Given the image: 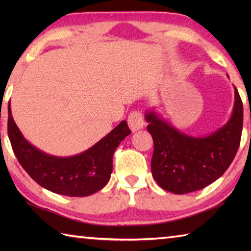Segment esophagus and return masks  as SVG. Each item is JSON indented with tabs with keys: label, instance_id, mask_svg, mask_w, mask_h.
Instances as JSON below:
<instances>
[{
	"label": "esophagus",
	"instance_id": "esophagus-1",
	"mask_svg": "<svg viewBox=\"0 0 251 251\" xmlns=\"http://www.w3.org/2000/svg\"><path fill=\"white\" fill-rule=\"evenodd\" d=\"M127 123H128V126L131 131H137L142 129L144 125H145L143 114L138 112V110H135V112L129 114L128 118H127Z\"/></svg>",
	"mask_w": 251,
	"mask_h": 251
}]
</instances>
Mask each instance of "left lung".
<instances>
[{
  "label": "left lung",
  "instance_id": "1",
  "mask_svg": "<svg viewBox=\"0 0 251 251\" xmlns=\"http://www.w3.org/2000/svg\"><path fill=\"white\" fill-rule=\"evenodd\" d=\"M147 130L154 141L151 174L161 188L177 195L196 192L217 180L230 166L243 131V101L235 87L229 121L203 137L186 135L147 110Z\"/></svg>",
  "mask_w": 251,
  "mask_h": 251
}]
</instances>
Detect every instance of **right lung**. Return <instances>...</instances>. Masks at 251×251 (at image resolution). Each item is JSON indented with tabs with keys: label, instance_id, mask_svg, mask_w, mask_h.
Listing matches in <instances>:
<instances>
[{
	"label": "right lung",
	"instance_id": "obj_1",
	"mask_svg": "<svg viewBox=\"0 0 251 251\" xmlns=\"http://www.w3.org/2000/svg\"><path fill=\"white\" fill-rule=\"evenodd\" d=\"M7 133L21 166L33 180L50 192L70 197H86L107 184L113 171L114 151L131 131L122 121L94 146L78 155L53 156L24 138L12 117L8 103Z\"/></svg>",
	"mask_w": 251,
	"mask_h": 251
}]
</instances>
